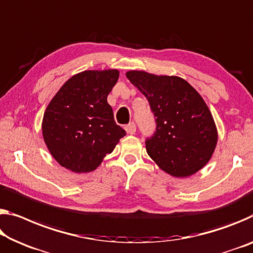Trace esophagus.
<instances>
[{
    "mask_svg": "<svg viewBox=\"0 0 253 253\" xmlns=\"http://www.w3.org/2000/svg\"><path fill=\"white\" fill-rule=\"evenodd\" d=\"M125 130H126L127 134L133 135V134H135V131H136V125L134 123H129L128 125L125 126Z\"/></svg>",
    "mask_w": 253,
    "mask_h": 253,
    "instance_id": "esophagus-1",
    "label": "esophagus"
}]
</instances>
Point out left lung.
<instances>
[{
	"mask_svg": "<svg viewBox=\"0 0 253 253\" xmlns=\"http://www.w3.org/2000/svg\"><path fill=\"white\" fill-rule=\"evenodd\" d=\"M127 79L145 95L156 117V131L146 152L160 169L177 178L195 174L217 145L213 115L195 87L174 75L128 71Z\"/></svg>",
	"mask_w": 253,
	"mask_h": 253,
	"instance_id": "left-lung-1",
	"label": "left lung"
}]
</instances>
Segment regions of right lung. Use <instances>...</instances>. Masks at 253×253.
Masks as SVG:
<instances>
[{
    "instance_id": "1",
    "label": "right lung",
    "mask_w": 253,
    "mask_h": 253,
    "mask_svg": "<svg viewBox=\"0 0 253 253\" xmlns=\"http://www.w3.org/2000/svg\"><path fill=\"white\" fill-rule=\"evenodd\" d=\"M118 70H89L63 84L43 112V142L56 162L75 173L94 171L125 130L115 123L108 94Z\"/></svg>"
}]
</instances>
